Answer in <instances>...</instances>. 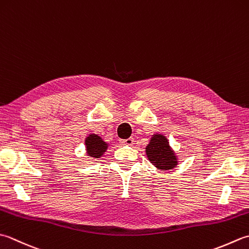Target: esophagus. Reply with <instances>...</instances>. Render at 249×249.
<instances>
[{"label": "esophagus", "mask_w": 249, "mask_h": 249, "mask_svg": "<svg viewBox=\"0 0 249 249\" xmlns=\"http://www.w3.org/2000/svg\"><path fill=\"white\" fill-rule=\"evenodd\" d=\"M122 144H126V145H133L134 144V139L133 138H127V139H123L121 140Z\"/></svg>", "instance_id": "esophagus-1"}]
</instances>
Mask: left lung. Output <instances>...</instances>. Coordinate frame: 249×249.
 I'll use <instances>...</instances> for the list:
<instances>
[{"instance_id": "8db88e82", "label": "left lung", "mask_w": 249, "mask_h": 249, "mask_svg": "<svg viewBox=\"0 0 249 249\" xmlns=\"http://www.w3.org/2000/svg\"><path fill=\"white\" fill-rule=\"evenodd\" d=\"M145 153L150 162L159 169H173L178 164L176 154L170 148L167 138L163 135H153L145 148Z\"/></svg>"}]
</instances>
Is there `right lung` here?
Masks as SVG:
<instances>
[{
	"mask_svg": "<svg viewBox=\"0 0 249 249\" xmlns=\"http://www.w3.org/2000/svg\"><path fill=\"white\" fill-rule=\"evenodd\" d=\"M85 145L89 157L95 159L100 158L101 155L106 152L107 148H108V143H106L105 141L101 139V137L95 134H90L89 137L85 139Z\"/></svg>",
	"mask_w": 249,
	"mask_h": 249,
	"instance_id": "1",
	"label": "right lung"
}]
</instances>
